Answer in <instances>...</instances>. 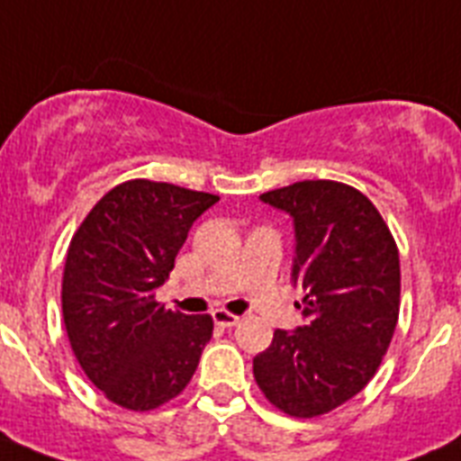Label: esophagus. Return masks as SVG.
<instances>
[{
    "mask_svg": "<svg viewBox=\"0 0 461 461\" xmlns=\"http://www.w3.org/2000/svg\"><path fill=\"white\" fill-rule=\"evenodd\" d=\"M212 321H215V325H220V328H234V325H239L237 315L227 313L222 308L212 311Z\"/></svg>",
    "mask_w": 461,
    "mask_h": 461,
    "instance_id": "34e87169",
    "label": "esophagus"
}]
</instances>
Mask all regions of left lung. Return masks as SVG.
Instances as JSON below:
<instances>
[{
	"mask_svg": "<svg viewBox=\"0 0 461 461\" xmlns=\"http://www.w3.org/2000/svg\"><path fill=\"white\" fill-rule=\"evenodd\" d=\"M260 201L294 222L292 282L303 289V325L275 330L253 375L285 414H328L368 385L390 347L400 253L375 205L339 181H296Z\"/></svg>",
	"mask_w": 461,
	"mask_h": 461,
	"instance_id": "1",
	"label": "left lung"
}]
</instances>
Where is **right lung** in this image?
<instances>
[{
	"label": "right lung",
	"mask_w": 461,
	"mask_h": 461,
	"mask_svg": "<svg viewBox=\"0 0 461 461\" xmlns=\"http://www.w3.org/2000/svg\"><path fill=\"white\" fill-rule=\"evenodd\" d=\"M220 201L133 179L97 201L71 239L61 311L78 364L107 400L133 411L165 404L194 378L210 315L155 302L194 222Z\"/></svg>",
	"instance_id": "obj_1"
}]
</instances>
